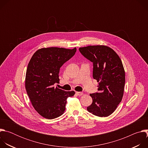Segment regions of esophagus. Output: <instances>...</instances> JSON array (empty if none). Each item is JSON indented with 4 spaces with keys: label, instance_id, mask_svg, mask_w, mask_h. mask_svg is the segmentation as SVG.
Returning a JSON list of instances; mask_svg holds the SVG:
<instances>
[{
    "label": "esophagus",
    "instance_id": "esophagus-1",
    "mask_svg": "<svg viewBox=\"0 0 148 148\" xmlns=\"http://www.w3.org/2000/svg\"><path fill=\"white\" fill-rule=\"evenodd\" d=\"M75 94L77 95H78V96H81L82 95H83V92H75Z\"/></svg>",
    "mask_w": 148,
    "mask_h": 148
}]
</instances>
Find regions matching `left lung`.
Segmentation results:
<instances>
[{"instance_id": "obj_1", "label": "left lung", "mask_w": 148, "mask_h": 148, "mask_svg": "<svg viewBox=\"0 0 148 148\" xmlns=\"http://www.w3.org/2000/svg\"><path fill=\"white\" fill-rule=\"evenodd\" d=\"M79 50L93 62V78L99 84V92L90 94L92 103L87 110L99 117L108 116L116 109L123 95L125 73L122 61L113 49L106 46H88Z\"/></svg>"}]
</instances>
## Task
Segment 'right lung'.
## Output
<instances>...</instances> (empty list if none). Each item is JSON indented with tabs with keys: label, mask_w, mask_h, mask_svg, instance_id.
I'll list each match as a JSON object with an SVG mask.
<instances>
[{
	"label": "right lung",
	"mask_w": 148,
	"mask_h": 148,
	"mask_svg": "<svg viewBox=\"0 0 148 148\" xmlns=\"http://www.w3.org/2000/svg\"><path fill=\"white\" fill-rule=\"evenodd\" d=\"M76 48H42L32 57L26 70L25 87L35 110L51 119L64 112L67 99L75 94L54 87L60 81V67L75 53Z\"/></svg>",
	"instance_id": "right-lung-1"
}]
</instances>
